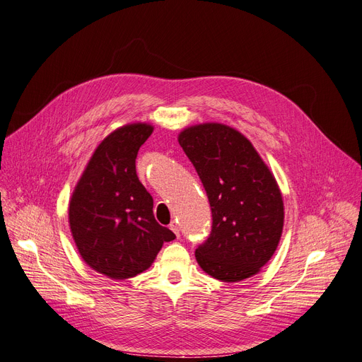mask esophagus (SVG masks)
Returning <instances> with one entry per match:
<instances>
[{
	"label": "esophagus",
	"mask_w": 362,
	"mask_h": 362,
	"mask_svg": "<svg viewBox=\"0 0 362 362\" xmlns=\"http://www.w3.org/2000/svg\"><path fill=\"white\" fill-rule=\"evenodd\" d=\"M170 229L173 230V232L176 233V236L179 238V235H180V230H179V226H177V223H176V221H171V224H170Z\"/></svg>",
	"instance_id": "34e87169"
}]
</instances>
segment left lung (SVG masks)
I'll use <instances>...</instances> for the list:
<instances>
[{
  "mask_svg": "<svg viewBox=\"0 0 362 362\" xmlns=\"http://www.w3.org/2000/svg\"><path fill=\"white\" fill-rule=\"evenodd\" d=\"M179 144L194 164L210 201L213 226L195 257L217 280L248 279L269 262L283 230L279 185L240 132L204 123L180 132Z\"/></svg>",
  "mask_w": 362,
  "mask_h": 362,
  "instance_id": "left-lung-1",
  "label": "left lung"
}]
</instances>
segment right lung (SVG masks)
<instances>
[{
	"label": "right lung",
	"instance_id": "1",
	"mask_svg": "<svg viewBox=\"0 0 362 362\" xmlns=\"http://www.w3.org/2000/svg\"><path fill=\"white\" fill-rule=\"evenodd\" d=\"M146 123L126 124L98 145L69 205L70 230L83 261L110 279L135 277L176 235L157 223L151 194L136 175Z\"/></svg>",
	"mask_w": 362,
	"mask_h": 362
}]
</instances>
